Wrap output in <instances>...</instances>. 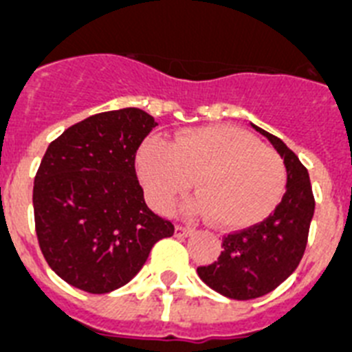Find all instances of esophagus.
Returning a JSON list of instances; mask_svg holds the SVG:
<instances>
[{
	"instance_id": "obj_1",
	"label": "esophagus",
	"mask_w": 352,
	"mask_h": 352,
	"mask_svg": "<svg viewBox=\"0 0 352 352\" xmlns=\"http://www.w3.org/2000/svg\"><path fill=\"white\" fill-rule=\"evenodd\" d=\"M192 233L191 228H186V226H180V224H177L175 226V235L177 236H189Z\"/></svg>"
}]
</instances>
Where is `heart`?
Listing matches in <instances>:
<instances>
[{
  "mask_svg": "<svg viewBox=\"0 0 352 352\" xmlns=\"http://www.w3.org/2000/svg\"><path fill=\"white\" fill-rule=\"evenodd\" d=\"M137 172L148 204L160 212L168 210L195 182L199 195L184 205V212L212 217L228 230L268 217L287 180L286 164L274 148L226 124L184 129L172 145L147 138L137 153Z\"/></svg>",
  "mask_w": 352,
  "mask_h": 352,
  "instance_id": "b5f03b06",
  "label": "heart"
}]
</instances>
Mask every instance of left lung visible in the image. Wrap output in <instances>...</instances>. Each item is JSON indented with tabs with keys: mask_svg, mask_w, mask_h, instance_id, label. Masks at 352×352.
Returning a JSON list of instances; mask_svg holds the SVG:
<instances>
[{
	"mask_svg": "<svg viewBox=\"0 0 352 352\" xmlns=\"http://www.w3.org/2000/svg\"><path fill=\"white\" fill-rule=\"evenodd\" d=\"M251 126L280 154L287 182L274 214L259 224L224 236L217 261L198 267L199 278L208 287L233 300L259 298L296 270L305 252L316 207L309 172L298 156L280 138L252 122Z\"/></svg>",
	"mask_w": 352,
	"mask_h": 352,
	"instance_id": "1",
	"label": "left lung"
}]
</instances>
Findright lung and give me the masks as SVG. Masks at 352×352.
<instances>
[{
	"mask_svg": "<svg viewBox=\"0 0 352 352\" xmlns=\"http://www.w3.org/2000/svg\"><path fill=\"white\" fill-rule=\"evenodd\" d=\"M157 126L140 109L91 116L47 148L33 188L34 226L49 267L93 294L128 284L175 228L147 207L135 156Z\"/></svg>",
	"mask_w": 352,
	"mask_h": 352,
	"instance_id": "right-lung-1",
	"label": "right lung"
}]
</instances>
